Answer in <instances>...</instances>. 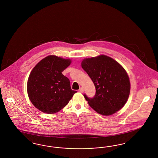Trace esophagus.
I'll return each instance as SVG.
<instances>
[{"mask_svg": "<svg viewBox=\"0 0 158 158\" xmlns=\"http://www.w3.org/2000/svg\"><path fill=\"white\" fill-rule=\"evenodd\" d=\"M79 92H81V93H83V88L81 87V88H80L79 89Z\"/></svg>", "mask_w": 158, "mask_h": 158, "instance_id": "1", "label": "esophagus"}]
</instances>
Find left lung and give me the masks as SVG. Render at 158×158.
I'll return each instance as SVG.
<instances>
[{"mask_svg":"<svg viewBox=\"0 0 158 158\" xmlns=\"http://www.w3.org/2000/svg\"><path fill=\"white\" fill-rule=\"evenodd\" d=\"M81 64L96 89L93 98L83 95L89 106L98 114L106 116L120 110L126 103L131 88L125 70L105 55L85 59Z\"/></svg>","mask_w":158,"mask_h":158,"instance_id":"left-lung-1","label":"left lung"}]
</instances>
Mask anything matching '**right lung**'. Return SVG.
I'll return each instance as SVG.
<instances>
[{
	"mask_svg": "<svg viewBox=\"0 0 158 158\" xmlns=\"http://www.w3.org/2000/svg\"><path fill=\"white\" fill-rule=\"evenodd\" d=\"M71 61L48 56L35 66L29 76L27 89L32 104L46 114L63 109L76 92L70 88L69 79L62 72Z\"/></svg>",
	"mask_w": 158,
	"mask_h": 158,
	"instance_id": "1",
	"label": "right lung"
}]
</instances>
